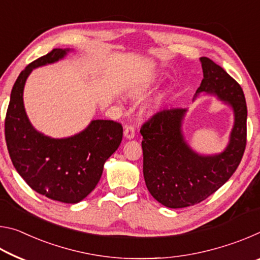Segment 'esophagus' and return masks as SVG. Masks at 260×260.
I'll list each match as a JSON object with an SVG mask.
<instances>
[{
  "label": "esophagus",
  "mask_w": 260,
  "mask_h": 260,
  "mask_svg": "<svg viewBox=\"0 0 260 260\" xmlns=\"http://www.w3.org/2000/svg\"><path fill=\"white\" fill-rule=\"evenodd\" d=\"M124 134H125L126 139H133L135 136V127L133 125L126 126L125 131H124Z\"/></svg>",
  "instance_id": "esophagus-1"
}]
</instances>
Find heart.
<instances>
[{"mask_svg":"<svg viewBox=\"0 0 260 260\" xmlns=\"http://www.w3.org/2000/svg\"><path fill=\"white\" fill-rule=\"evenodd\" d=\"M153 89V85L149 81L139 82L131 88L129 94L134 99H143Z\"/></svg>","mask_w":260,"mask_h":260,"instance_id":"1","label":"heart"}]
</instances>
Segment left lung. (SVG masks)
Listing matches in <instances>:
<instances>
[{
  "mask_svg": "<svg viewBox=\"0 0 260 260\" xmlns=\"http://www.w3.org/2000/svg\"><path fill=\"white\" fill-rule=\"evenodd\" d=\"M202 91L215 94L232 105L235 114L226 150L214 156H200L183 139L181 122L186 109L172 108L153 114L141 127L143 175L148 190L171 209L201 203L228 181L240 165L246 146V103L235 79L208 57L201 58Z\"/></svg>",
  "mask_w": 260,
  "mask_h": 260,
  "instance_id": "8db88e82",
  "label": "left lung"
}]
</instances>
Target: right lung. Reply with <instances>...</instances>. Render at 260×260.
<instances>
[{"label": "right lung", "instance_id": "right-lung-1", "mask_svg": "<svg viewBox=\"0 0 260 260\" xmlns=\"http://www.w3.org/2000/svg\"><path fill=\"white\" fill-rule=\"evenodd\" d=\"M70 49H52L28 64L12 87L4 121L9 155L17 172L41 195L63 203H78L94 190L105 160L122 140V126L93 120L71 138L51 139L33 128L26 116L23 91L32 70L57 61Z\"/></svg>", "mask_w": 260, "mask_h": 260}]
</instances>
